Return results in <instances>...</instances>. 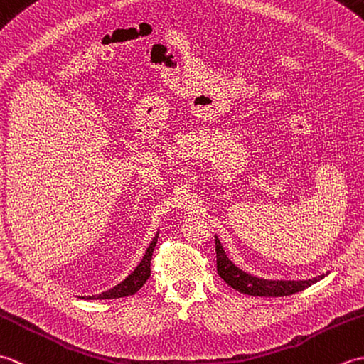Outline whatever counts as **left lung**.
I'll use <instances>...</instances> for the list:
<instances>
[{
	"label": "left lung",
	"instance_id": "1",
	"mask_svg": "<svg viewBox=\"0 0 364 364\" xmlns=\"http://www.w3.org/2000/svg\"><path fill=\"white\" fill-rule=\"evenodd\" d=\"M215 253H218V274L231 288L247 294V296L255 297H283L291 296L306 289L308 286L319 282L321 278L326 275H319L311 280H300V282H291V280H264V278L253 277L250 274H245L244 270L239 269L233 264V261H230L225 250L219 241V237L215 236Z\"/></svg>",
	"mask_w": 364,
	"mask_h": 364
}]
</instances>
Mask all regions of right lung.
I'll return each instance as SVG.
<instances>
[{"instance_id":"1","label":"right lung","mask_w":364,"mask_h":364,"mask_svg":"<svg viewBox=\"0 0 364 364\" xmlns=\"http://www.w3.org/2000/svg\"><path fill=\"white\" fill-rule=\"evenodd\" d=\"M158 242V236H154V239L151 241L150 247L146 249L144 258L141 261V264L136 267V270L133 274H131L127 280H123L120 284L114 286L112 289L106 291L103 294H98V296H89V297H81V299H87V300H97V299H120V297H128V296H133L139 289L142 288L145 284V282L149 280L150 275H151V257H153V252H154V245Z\"/></svg>"}]
</instances>
